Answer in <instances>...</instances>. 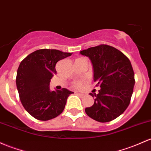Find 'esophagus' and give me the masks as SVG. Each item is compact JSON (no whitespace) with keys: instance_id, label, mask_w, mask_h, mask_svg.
<instances>
[{"instance_id":"1","label":"esophagus","mask_w":151,"mask_h":151,"mask_svg":"<svg viewBox=\"0 0 151 151\" xmlns=\"http://www.w3.org/2000/svg\"><path fill=\"white\" fill-rule=\"evenodd\" d=\"M76 94H77V95H78V96H79V97H84V94H81V93H77H77H76Z\"/></svg>"}]
</instances>
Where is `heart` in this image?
<instances>
[{
    "instance_id": "1",
    "label": "heart",
    "mask_w": 151,
    "mask_h": 151,
    "mask_svg": "<svg viewBox=\"0 0 151 151\" xmlns=\"http://www.w3.org/2000/svg\"><path fill=\"white\" fill-rule=\"evenodd\" d=\"M73 87L76 89H81L83 87V84H82V82H80V81H77V82L73 83Z\"/></svg>"
}]
</instances>
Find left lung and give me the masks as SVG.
I'll return each instance as SVG.
<instances>
[{"label":"left lung","instance_id":"8db88e82","mask_svg":"<svg viewBox=\"0 0 151 151\" xmlns=\"http://www.w3.org/2000/svg\"><path fill=\"white\" fill-rule=\"evenodd\" d=\"M89 57L93 68V79L100 86L98 93H89L94 99L85 112L93 120L107 122L122 115L130 104L135 76L131 63L120 51L100 45L81 51Z\"/></svg>","mask_w":151,"mask_h":151}]
</instances>
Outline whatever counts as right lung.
Wrapping results in <instances>:
<instances>
[{
    "label": "right lung",
    "instance_id": "obj_1",
    "mask_svg": "<svg viewBox=\"0 0 151 151\" xmlns=\"http://www.w3.org/2000/svg\"><path fill=\"white\" fill-rule=\"evenodd\" d=\"M72 53L57 49H39L28 55L20 64L16 75V87L25 110L39 120H51L60 115L69 94L63 88L51 91V79L57 74V62Z\"/></svg>",
    "mask_w": 151,
    "mask_h": 151
}]
</instances>
